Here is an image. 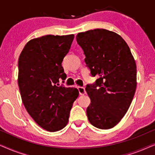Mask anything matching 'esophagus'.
<instances>
[{
  "mask_svg": "<svg viewBox=\"0 0 155 155\" xmlns=\"http://www.w3.org/2000/svg\"><path fill=\"white\" fill-rule=\"evenodd\" d=\"M78 90L80 95H84L86 93L85 89H84L83 87H78Z\"/></svg>",
  "mask_w": 155,
  "mask_h": 155,
  "instance_id": "obj_1",
  "label": "esophagus"
}]
</instances>
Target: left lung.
<instances>
[{
  "mask_svg": "<svg viewBox=\"0 0 155 155\" xmlns=\"http://www.w3.org/2000/svg\"><path fill=\"white\" fill-rule=\"evenodd\" d=\"M76 40L91 75L99 78L85 88L91 100L89 121L99 129L113 128L126 114L136 90L134 58L124 39L114 31L89 30L78 33Z\"/></svg>",
  "mask_w": 155,
  "mask_h": 155,
  "instance_id": "left-lung-1",
  "label": "left lung"
}]
</instances>
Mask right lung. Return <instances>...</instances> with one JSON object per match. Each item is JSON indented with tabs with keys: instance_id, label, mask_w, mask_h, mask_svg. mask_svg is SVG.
I'll list each match as a JSON object with an SVG mask.
<instances>
[{
	"instance_id": "add662e5",
	"label": "right lung",
	"mask_w": 155,
	"mask_h": 155,
	"mask_svg": "<svg viewBox=\"0 0 155 155\" xmlns=\"http://www.w3.org/2000/svg\"><path fill=\"white\" fill-rule=\"evenodd\" d=\"M74 35H46L30 40L18 60V85L25 109L34 120L49 132L60 130L68 122L79 92L60 85L66 75L62 61Z\"/></svg>"
}]
</instances>
